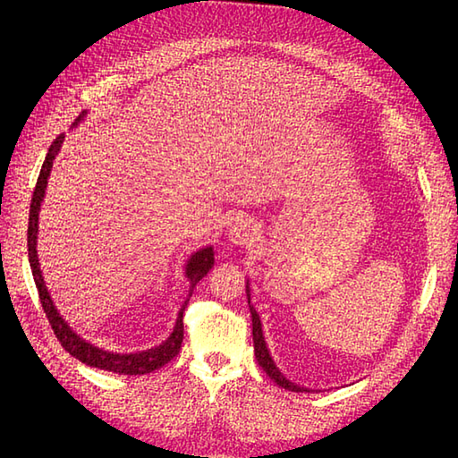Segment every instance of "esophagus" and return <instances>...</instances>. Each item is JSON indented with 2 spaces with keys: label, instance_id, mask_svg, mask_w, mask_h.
Returning a JSON list of instances; mask_svg holds the SVG:
<instances>
[{
  "label": "esophagus",
  "instance_id": "obj_1",
  "mask_svg": "<svg viewBox=\"0 0 458 458\" xmlns=\"http://www.w3.org/2000/svg\"><path fill=\"white\" fill-rule=\"evenodd\" d=\"M259 236V226L257 222L248 218V216H238V218L230 224L228 238L234 244H248L254 242V238Z\"/></svg>",
  "mask_w": 458,
  "mask_h": 458
}]
</instances>
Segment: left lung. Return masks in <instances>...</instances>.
<instances>
[{
  "instance_id": "obj_1",
  "label": "left lung",
  "mask_w": 458,
  "mask_h": 458,
  "mask_svg": "<svg viewBox=\"0 0 458 458\" xmlns=\"http://www.w3.org/2000/svg\"><path fill=\"white\" fill-rule=\"evenodd\" d=\"M250 303V301H248ZM250 313H252V339H254V355H257L259 363L262 366V369L267 371L270 379H275V382L284 387V390H291V392H301L299 386H294L293 382H289L281 371H278V368L275 366L273 358L268 355V350H267V344H265V337H262V327H260V319L257 311H254V307H250Z\"/></svg>"
}]
</instances>
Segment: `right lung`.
<instances>
[{
  "label": "right lung",
  "mask_w": 458,
  "mask_h": 458,
  "mask_svg": "<svg viewBox=\"0 0 458 458\" xmlns=\"http://www.w3.org/2000/svg\"><path fill=\"white\" fill-rule=\"evenodd\" d=\"M62 135L54 139L48 155H46L40 175H38L36 188H34V196H32V204H30V222H28V257H30V267H32V275H34V283L38 294H40V303L46 317L52 325V331L56 339L60 341V345L64 350L82 363H87L90 368H98L105 371H113V374H123V376H143L149 374V371L159 369L161 366H165L167 361H172L177 353L182 350V341H183V311L188 301H185L180 317H177L175 329L172 335H169L164 344L159 347H153V350L147 352H139V353H111L105 350H98V347L87 344V341L81 339L76 333L68 327L64 319L58 315L56 309L52 305V299L48 291H46L44 278L40 273V267H38V254H36V232H38V212H40V201L44 198V190L46 183H48V175L52 169V161L56 157V153L60 151L62 145ZM214 267V250L210 248H204L193 254L190 259L188 267H185V276L190 281V291H193V286L199 283V278H204L210 268ZM191 297V293H190Z\"/></svg>",
  "instance_id": "obj_1"
}]
</instances>
